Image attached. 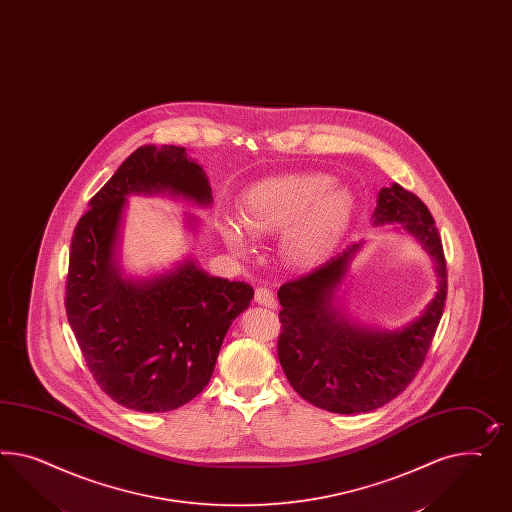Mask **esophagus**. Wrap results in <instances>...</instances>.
<instances>
[{
	"label": "esophagus",
	"instance_id": "obj_1",
	"mask_svg": "<svg viewBox=\"0 0 512 512\" xmlns=\"http://www.w3.org/2000/svg\"><path fill=\"white\" fill-rule=\"evenodd\" d=\"M255 302L259 305H264V307H268V309H276L277 307L274 294L268 291V289H264V287H259V289L255 291Z\"/></svg>",
	"mask_w": 512,
	"mask_h": 512
}]
</instances>
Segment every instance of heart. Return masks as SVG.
Wrapping results in <instances>:
<instances>
[{"label":"heart","instance_id":"heart-1","mask_svg":"<svg viewBox=\"0 0 512 512\" xmlns=\"http://www.w3.org/2000/svg\"><path fill=\"white\" fill-rule=\"evenodd\" d=\"M352 195L324 173H292L257 182L240 199V221L225 218L220 233L236 253L251 249L249 235L281 233V257L294 268L324 263L345 233Z\"/></svg>","mask_w":512,"mask_h":512}]
</instances>
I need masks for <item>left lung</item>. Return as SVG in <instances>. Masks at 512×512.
<instances>
[{
  "label": "left lung",
  "instance_id": "8db88e82",
  "mask_svg": "<svg viewBox=\"0 0 512 512\" xmlns=\"http://www.w3.org/2000/svg\"><path fill=\"white\" fill-rule=\"evenodd\" d=\"M373 223H399L434 261L438 291L419 317L397 330H384L356 322L343 311L339 291L363 242L277 292L279 363L302 399L333 414L373 412L406 389L429 352L447 296L442 238L417 195L397 182L382 188Z\"/></svg>",
  "mask_w": 512,
  "mask_h": 512
}]
</instances>
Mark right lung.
Instances as JSON below:
<instances>
[{"label": "right lung", "mask_w": 512, "mask_h": 512, "mask_svg": "<svg viewBox=\"0 0 512 512\" xmlns=\"http://www.w3.org/2000/svg\"><path fill=\"white\" fill-rule=\"evenodd\" d=\"M167 194L208 207L205 169L184 147L143 145L91 201L70 244L67 317L98 386L121 406L169 412L197 397L221 343L253 298L242 281L184 259L151 277L126 276L119 242L130 195ZM195 231L199 220L186 216Z\"/></svg>", "instance_id": "right-lung-1"}]
</instances>
